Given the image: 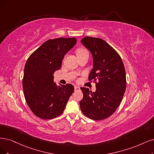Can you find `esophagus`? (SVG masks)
I'll use <instances>...</instances> for the list:
<instances>
[{"label":"esophagus","instance_id":"obj_1","mask_svg":"<svg viewBox=\"0 0 154 154\" xmlns=\"http://www.w3.org/2000/svg\"><path fill=\"white\" fill-rule=\"evenodd\" d=\"M74 88H75V91H77L80 90V87H79V86H75V87H74Z\"/></svg>","mask_w":154,"mask_h":154}]
</instances>
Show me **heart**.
<instances>
[{
    "label": "heart",
    "instance_id": "1",
    "mask_svg": "<svg viewBox=\"0 0 154 154\" xmlns=\"http://www.w3.org/2000/svg\"><path fill=\"white\" fill-rule=\"evenodd\" d=\"M88 52L87 50H86L85 49H79L77 51V54H80V53H86Z\"/></svg>",
    "mask_w": 154,
    "mask_h": 154
}]
</instances>
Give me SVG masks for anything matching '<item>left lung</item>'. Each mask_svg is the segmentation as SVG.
I'll return each mask as SVG.
<instances>
[{
    "label": "left lung",
    "instance_id": "8db88e82",
    "mask_svg": "<svg viewBox=\"0 0 154 154\" xmlns=\"http://www.w3.org/2000/svg\"><path fill=\"white\" fill-rule=\"evenodd\" d=\"M81 43L93 56V69L89 81H96L95 92L81 88L83 98L81 111L93 120L112 116L121 104L126 88V71L121 56L103 39L86 37Z\"/></svg>",
    "mask_w": 154,
    "mask_h": 154
}]
</instances>
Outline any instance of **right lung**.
<instances>
[{
  "instance_id": "right-lung-1",
  "label": "right lung",
  "mask_w": 154,
  "mask_h": 154,
  "mask_svg": "<svg viewBox=\"0 0 154 154\" xmlns=\"http://www.w3.org/2000/svg\"><path fill=\"white\" fill-rule=\"evenodd\" d=\"M77 42L75 38H58L45 42L30 56L24 68L23 89L28 106L39 118L60 116L74 91L72 84L54 82L65 55Z\"/></svg>"
}]
</instances>
